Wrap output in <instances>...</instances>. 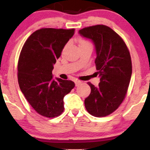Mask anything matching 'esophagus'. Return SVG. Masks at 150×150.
<instances>
[{
  "label": "esophagus",
  "instance_id": "1",
  "mask_svg": "<svg viewBox=\"0 0 150 150\" xmlns=\"http://www.w3.org/2000/svg\"><path fill=\"white\" fill-rule=\"evenodd\" d=\"M75 86H78L79 85H80V84L82 83V82L80 80H75Z\"/></svg>",
  "mask_w": 150,
  "mask_h": 150
}]
</instances>
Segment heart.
<instances>
[{
  "label": "heart",
  "instance_id": "1",
  "mask_svg": "<svg viewBox=\"0 0 150 150\" xmlns=\"http://www.w3.org/2000/svg\"><path fill=\"white\" fill-rule=\"evenodd\" d=\"M78 45L80 49L83 47H86V46H92L91 43L88 42L87 40H86V39H83V38H80V39H78ZM65 47H66V46H65L64 49H65Z\"/></svg>",
  "mask_w": 150,
  "mask_h": 150
}]
</instances>
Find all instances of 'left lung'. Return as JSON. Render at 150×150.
I'll use <instances>...</instances> for the list:
<instances>
[{"label":"left lung","mask_w":150,"mask_h":150,"mask_svg":"<svg viewBox=\"0 0 150 150\" xmlns=\"http://www.w3.org/2000/svg\"><path fill=\"white\" fill-rule=\"evenodd\" d=\"M79 33L95 45V74L100 77L97 87L87 82L91 93L85 100V108L95 117L108 116L119 107L128 92L132 75L130 51L123 39L108 26L85 27Z\"/></svg>","instance_id":"left-lung-1"}]
</instances>
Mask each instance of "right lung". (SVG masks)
<instances>
[{
    "label": "right lung",
    "instance_id": "obj_1",
    "mask_svg": "<svg viewBox=\"0 0 150 150\" xmlns=\"http://www.w3.org/2000/svg\"><path fill=\"white\" fill-rule=\"evenodd\" d=\"M74 32L75 29L42 28L31 34L20 52V88L31 106L46 118H55L63 112V97L75 87L71 80L52 79L53 65Z\"/></svg>",
    "mask_w": 150,
    "mask_h": 150
}]
</instances>
